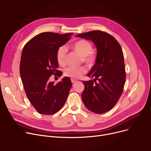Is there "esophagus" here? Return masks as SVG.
<instances>
[{"mask_svg": "<svg viewBox=\"0 0 151 151\" xmlns=\"http://www.w3.org/2000/svg\"><path fill=\"white\" fill-rule=\"evenodd\" d=\"M71 83H74L76 82V80H75V79L71 78Z\"/></svg>", "mask_w": 151, "mask_h": 151, "instance_id": "34e87169", "label": "esophagus"}]
</instances>
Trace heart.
Segmentation results:
<instances>
[{
  "instance_id": "heart-1",
  "label": "heart",
  "mask_w": 151,
  "mask_h": 151,
  "mask_svg": "<svg viewBox=\"0 0 151 151\" xmlns=\"http://www.w3.org/2000/svg\"><path fill=\"white\" fill-rule=\"evenodd\" d=\"M73 50L81 56L84 62L89 65H92L96 60V55L92 52L93 47L92 44L86 40H79L73 45ZM67 52L66 46H62L58 50L56 54L57 61L59 65H63L65 63V58ZM86 71L84 67H69L64 70L63 74L65 76L72 78H80Z\"/></svg>"
}]
</instances>
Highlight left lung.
<instances>
[{
    "mask_svg": "<svg viewBox=\"0 0 151 151\" xmlns=\"http://www.w3.org/2000/svg\"><path fill=\"white\" fill-rule=\"evenodd\" d=\"M76 37L92 41L97 47L96 63L88 75L93 80L82 81L84 85L83 102L91 111L105 113L117 104L125 83L121 46L112 35L100 30L79 34Z\"/></svg>",
    "mask_w": 151,
    "mask_h": 151,
    "instance_id": "obj_1",
    "label": "left lung"
}]
</instances>
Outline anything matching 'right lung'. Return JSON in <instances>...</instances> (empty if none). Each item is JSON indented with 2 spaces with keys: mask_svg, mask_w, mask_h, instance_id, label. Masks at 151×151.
<instances>
[{
  "mask_svg": "<svg viewBox=\"0 0 151 151\" xmlns=\"http://www.w3.org/2000/svg\"><path fill=\"white\" fill-rule=\"evenodd\" d=\"M73 33L40 34L23 47L20 62V75L26 96L40 114L50 115L64 105L72 83L68 77L55 84L50 76L59 72L56 54Z\"/></svg>",
  "mask_w": 151,
  "mask_h": 151,
  "instance_id": "1",
  "label": "right lung"
}]
</instances>
